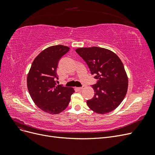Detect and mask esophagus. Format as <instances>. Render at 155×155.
<instances>
[{
	"label": "esophagus",
	"mask_w": 155,
	"mask_h": 155,
	"mask_svg": "<svg viewBox=\"0 0 155 155\" xmlns=\"http://www.w3.org/2000/svg\"><path fill=\"white\" fill-rule=\"evenodd\" d=\"M85 88V85H83V86H82V87H78V88H77V89H78V91H80L83 90V89Z\"/></svg>",
	"instance_id": "34e87169"
}]
</instances>
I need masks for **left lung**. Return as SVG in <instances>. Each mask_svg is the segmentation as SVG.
Masks as SVG:
<instances>
[{
  "label": "left lung",
  "instance_id": "obj_1",
  "mask_svg": "<svg viewBox=\"0 0 155 155\" xmlns=\"http://www.w3.org/2000/svg\"><path fill=\"white\" fill-rule=\"evenodd\" d=\"M76 51L97 79L92 86L94 96L87 101L88 107L98 114L114 110L124 100L128 87V78L121 61L110 50L97 46L79 48Z\"/></svg>",
  "mask_w": 155,
  "mask_h": 155
}]
</instances>
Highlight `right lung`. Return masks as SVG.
<instances>
[{
	"label": "right lung",
	"instance_id": "obj_1",
	"mask_svg": "<svg viewBox=\"0 0 155 155\" xmlns=\"http://www.w3.org/2000/svg\"><path fill=\"white\" fill-rule=\"evenodd\" d=\"M63 45L46 48L33 61L27 77V86L35 104L46 112L57 114L68 105L72 88L57 85L59 59L70 50Z\"/></svg>",
	"mask_w": 155,
	"mask_h": 155
}]
</instances>
